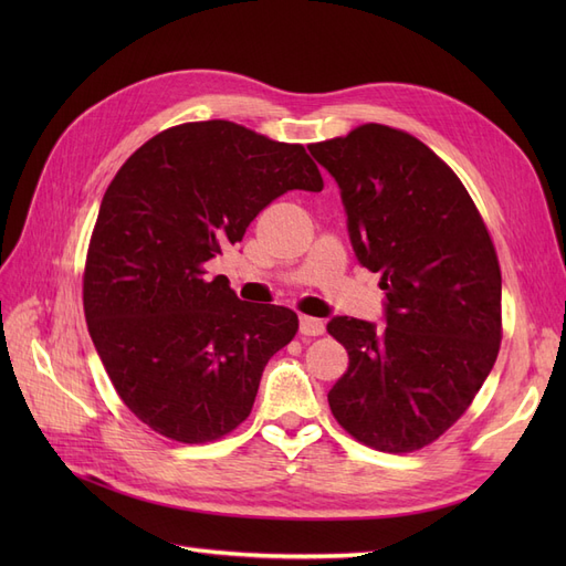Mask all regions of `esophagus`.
<instances>
[{
  "label": "esophagus",
  "instance_id": "1",
  "mask_svg": "<svg viewBox=\"0 0 566 566\" xmlns=\"http://www.w3.org/2000/svg\"><path fill=\"white\" fill-rule=\"evenodd\" d=\"M325 331V323L314 316H300V333L306 337H318Z\"/></svg>",
  "mask_w": 566,
  "mask_h": 566
}]
</instances>
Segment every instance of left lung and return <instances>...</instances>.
Wrapping results in <instances>:
<instances>
[{
    "mask_svg": "<svg viewBox=\"0 0 566 566\" xmlns=\"http://www.w3.org/2000/svg\"><path fill=\"white\" fill-rule=\"evenodd\" d=\"M310 150L335 177L354 252L387 297L385 328L328 323L349 354L331 410L375 451H420L465 413L499 356V254L468 188L413 134L368 123Z\"/></svg>",
    "mask_w": 566,
    "mask_h": 566,
    "instance_id": "8db88e82",
    "label": "left lung"
}]
</instances>
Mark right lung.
I'll return each mask as SVG.
<instances>
[{"instance_id":"1","label":"right lung","mask_w":566,"mask_h":566,"mask_svg":"<svg viewBox=\"0 0 566 566\" xmlns=\"http://www.w3.org/2000/svg\"><path fill=\"white\" fill-rule=\"evenodd\" d=\"M323 179L302 144L229 119L169 127L117 169L92 231L84 318L119 399L172 441L233 432L297 314L248 304L205 262L243 241L271 200Z\"/></svg>"}]
</instances>
